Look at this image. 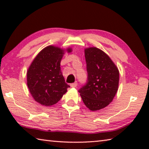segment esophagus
<instances>
[{
    "instance_id": "34e87169",
    "label": "esophagus",
    "mask_w": 149,
    "mask_h": 149,
    "mask_svg": "<svg viewBox=\"0 0 149 149\" xmlns=\"http://www.w3.org/2000/svg\"><path fill=\"white\" fill-rule=\"evenodd\" d=\"M77 85V82L75 81V83H73V84H70V86H71V87H76Z\"/></svg>"
}]
</instances>
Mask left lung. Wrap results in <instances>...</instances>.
<instances>
[{"label": "left lung", "instance_id": "obj_1", "mask_svg": "<svg viewBox=\"0 0 149 149\" xmlns=\"http://www.w3.org/2000/svg\"><path fill=\"white\" fill-rule=\"evenodd\" d=\"M87 80L78 91L85 106L96 111L112 101L119 84V71L108 55L96 47L85 50Z\"/></svg>", "mask_w": 149, "mask_h": 149}]
</instances>
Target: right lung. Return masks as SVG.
<instances>
[{
	"instance_id": "add662e5",
	"label": "right lung",
	"mask_w": 149,
	"mask_h": 149,
	"mask_svg": "<svg viewBox=\"0 0 149 149\" xmlns=\"http://www.w3.org/2000/svg\"><path fill=\"white\" fill-rule=\"evenodd\" d=\"M67 51L70 52L72 49ZM63 52L58 47H47L37 55L27 70V84L30 93L35 100L45 107L57 103L70 87L60 68Z\"/></svg>"
}]
</instances>
